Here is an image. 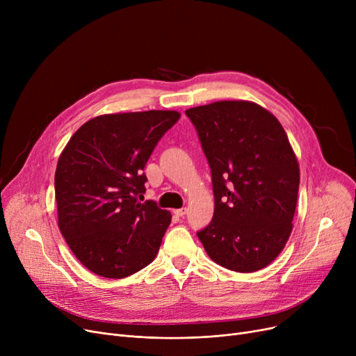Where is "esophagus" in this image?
<instances>
[{
	"mask_svg": "<svg viewBox=\"0 0 356 356\" xmlns=\"http://www.w3.org/2000/svg\"><path fill=\"white\" fill-rule=\"evenodd\" d=\"M186 212H188V209H186V208H181V209H175V211H173V213H175L176 216H180V218H181V216H184V215H186Z\"/></svg>",
	"mask_w": 356,
	"mask_h": 356,
	"instance_id": "obj_1",
	"label": "esophagus"
}]
</instances>
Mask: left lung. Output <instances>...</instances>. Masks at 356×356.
<instances>
[{"label":"left lung","instance_id":"obj_1","mask_svg":"<svg viewBox=\"0 0 356 356\" xmlns=\"http://www.w3.org/2000/svg\"><path fill=\"white\" fill-rule=\"evenodd\" d=\"M212 173L215 211L197 236L216 264L236 273L267 267L293 229L300 170L283 125L250 101L186 111Z\"/></svg>","mask_w":356,"mask_h":356}]
</instances>
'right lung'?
Wrapping results in <instances>:
<instances>
[{
  "instance_id": "1",
  "label": "right lung",
  "mask_w": 356,
  "mask_h": 356,
  "mask_svg": "<svg viewBox=\"0 0 356 356\" xmlns=\"http://www.w3.org/2000/svg\"><path fill=\"white\" fill-rule=\"evenodd\" d=\"M177 111L99 115L72 136L54 175L58 223L92 273L124 278L156 258L172 213L144 199L143 173Z\"/></svg>"
}]
</instances>
